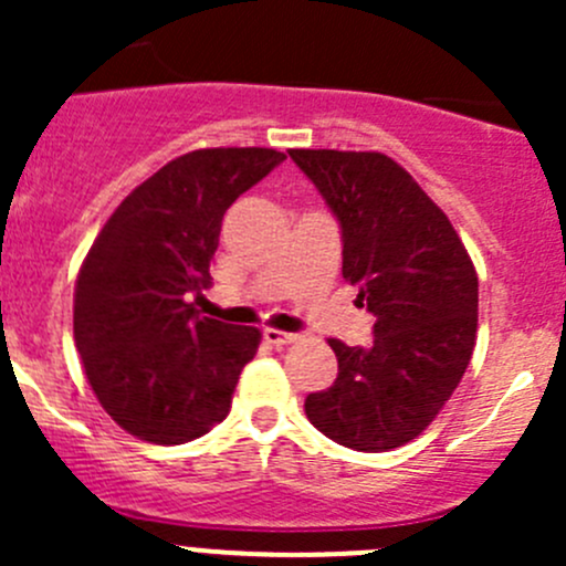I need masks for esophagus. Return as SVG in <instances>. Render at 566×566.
<instances>
[{"label":"esophagus","mask_w":566,"mask_h":566,"mask_svg":"<svg viewBox=\"0 0 566 566\" xmlns=\"http://www.w3.org/2000/svg\"><path fill=\"white\" fill-rule=\"evenodd\" d=\"M265 342L273 347H287L298 342V334H287V331H279V328H265Z\"/></svg>","instance_id":"34e87169"}]
</instances>
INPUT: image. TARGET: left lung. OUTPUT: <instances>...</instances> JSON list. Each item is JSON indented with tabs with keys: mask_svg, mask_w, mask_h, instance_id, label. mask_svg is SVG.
Returning <instances> with one entry per match:
<instances>
[{
	"mask_svg": "<svg viewBox=\"0 0 566 566\" xmlns=\"http://www.w3.org/2000/svg\"><path fill=\"white\" fill-rule=\"evenodd\" d=\"M342 227V276L373 312V345L328 339L339 373L306 419L356 452L413 441L441 413L476 345L479 279L449 216L384 153L290 150Z\"/></svg>",
	"mask_w": 566,
	"mask_h": 566,
	"instance_id": "left-lung-1",
	"label": "left lung"
}]
</instances>
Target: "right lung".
Instances as JSON below:
<instances>
[{"label":"right lung","instance_id":"right-lung-1","mask_svg":"<svg viewBox=\"0 0 566 566\" xmlns=\"http://www.w3.org/2000/svg\"><path fill=\"white\" fill-rule=\"evenodd\" d=\"M284 158L271 147L186 153L117 205L84 256L73 339L101 408L139 441H193L230 413L262 334L193 304L227 208Z\"/></svg>","mask_w":566,"mask_h":566}]
</instances>
